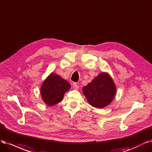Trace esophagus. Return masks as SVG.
Listing matches in <instances>:
<instances>
[{
	"mask_svg": "<svg viewBox=\"0 0 152 152\" xmlns=\"http://www.w3.org/2000/svg\"><path fill=\"white\" fill-rule=\"evenodd\" d=\"M72 86H73V88H75V90H77L78 88H79V86H78V85H77L76 83H73V84H72Z\"/></svg>",
	"mask_w": 152,
	"mask_h": 152,
	"instance_id": "34e87169",
	"label": "esophagus"
}]
</instances>
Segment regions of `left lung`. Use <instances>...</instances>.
<instances>
[{
    "label": "left lung",
    "instance_id": "1",
    "mask_svg": "<svg viewBox=\"0 0 152 152\" xmlns=\"http://www.w3.org/2000/svg\"><path fill=\"white\" fill-rule=\"evenodd\" d=\"M83 93L91 106L102 109L113 100L116 87L112 77L107 73L102 72L83 88Z\"/></svg>",
    "mask_w": 152,
    "mask_h": 152
}]
</instances>
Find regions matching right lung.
<instances>
[{
    "label": "right lung",
    "instance_id": "add662e5",
    "mask_svg": "<svg viewBox=\"0 0 152 152\" xmlns=\"http://www.w3.org/2000/svg\"><path fill=\"white\" fill-rule=\"evenodd\" d=\"M70 88L69 82L51 73L42 83L40 94L43 102L48 106H53L62 100L64 95Z\"/></svg>",
    "mask_w": 152,
    "mask_h": 152
}]
</instances>
